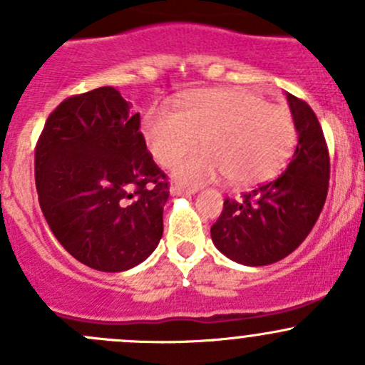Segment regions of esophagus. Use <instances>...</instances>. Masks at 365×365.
<instances>
[{"label": "esophagus", "instance_id": "esophagus-1", "mask_svg": "<svg viewBox=\"0 0 365 365\" xmlns=\"http://www.w3.org/2000/svg\"><path fill=\"white\" fill-rule=\"evenodd\" d=\"M196 187H185V185H180V183H175L171 185V194L173 196H189V194L196 192Z\"/></svg>", "mask_w": 365, "mask_h": 365}]
</instances>
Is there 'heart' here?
Segmentation results:
<instances>
[{
    "instance_id": "1",
    "label": "heart",
    "mask_w": 365,
    "mask_h": 365,
    "mask_svg": "<svg viewBox=\"0 0 365 365\" xmlns=\"http://www.w3.org/2000/svg\"><path fill=\"white\" fill-rule=\"evenodd\" d=\"M146 146L159 164L168 165L196 148L205 152L176 162L185 182L226 176L231 185L251 187L277 176L297 146V125L284 106L244 88L192 91L180 111L153 108L143 121Z\"/></svg>"
}]
</instances>
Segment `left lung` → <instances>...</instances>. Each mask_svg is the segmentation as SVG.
Wrapping results in <instances>:
<instances>
[{
	"label": "left lung",
	"instance_id": "obj_1",
	"mask_svg": "<svg viewBox=\"0 0 365 365\" xmlns=\"http://www.w3.org/2000/svg\"><path fill=\"white\" fill-rule=\"evenodd\" d=\"M298 145L281 176L261 183L240 201L226 197L210 233L224 256L263 267L292 254L311 233L329 192L330 155L311 106L288 93Z\"/></svg>",
	"mask_w": 365,
	"mask_h": 365
}]
</instances>
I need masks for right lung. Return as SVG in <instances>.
<instances>
[{"label": "right lung", "instance_id": "obj_1", "mask_svg": "<svg viewBox=\"0 0 365 365\" xmlns=\"http://www.w3.org/2000/svg\"><path fill=\"white\" fill-rule=\"evenodd\" d=\"M139 113L113 86L65 98L35 146L38 203L70 256L101 272L145 261L162 238L169 178Z\"/></svg>", "mask_w": 365, "mask_h": 365}]
</instances>
